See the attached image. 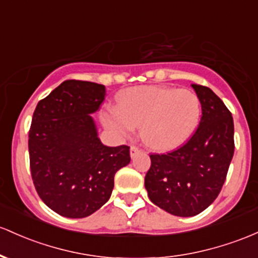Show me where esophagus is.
Returning a JSON list of instances; mask_svg holds the SVG:
<instances>
[{
    "label": "esophagus",
    "mask_w": 258,
    "mask_h": 258,
    "mask_svg": "<svg viewBox=\"0 0 258 258\" xmlns=\"http://www.w3.org/2000/svg\"><path fill=\"white\" fill-rule=\"evenodd\" d=\"M140 152L141 149L136 146H131V148H130V154H131V157H135V155L138 154Z\"/></svg>",
    "instance_id": "esophagus-1"
}]
</instances>
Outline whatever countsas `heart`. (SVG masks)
<instances>
[{
  "instance_id": "1",
  "label": "heart",
  "mask_w": 258,
  "mask_h": 258,
  "mask_svg": "<svg viewBox=\"0 0 258 258\" xmlns=\"http://www.w3.org/2000/svg\"><path fill=\"white\" fill-rule=\"evenodd\" d=\"M201 117V100L194 90L172 87H137L109 105L103 121L117 137H130L141 126V137L154 149H171L191 136Z\"/></svg>"
}]
</instances>
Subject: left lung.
<instances>
[{
  "label": "left lung",
  "mask_w": 258,
  "mask_h": 258,
  "mask_svg": "<svg viewBox=\"0 0 258 258\" xmlns=\"http://www.w3.org/2000/svg\"><path fill=\"white\" fill-rule=\"evenodd\" d=\"M201 100L198 128L183 146L151 154L144 177L149 200L172 216L194 217L219 195L234 155V121L222 99L208 87L192 84Z\"/></svg>",
  "instance_id": "left-lung-1"
}]
</instances>
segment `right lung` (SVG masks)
<instances>
[{"label":"right lung","mask_w":258,"mask_h":258,"mask_svg":"<svg viewBox=\"0 0 258 258\" xmlns=\"http://www.w3.org/2000/svg\"><path fill=\"white\" fill-rule=\"evenodd\" d=\"M105 87L64 81L38 103L29 130L32 179L42 202L57 214L84 218L111 196L116 171L131 160L128 146L100 142L90 116L105 99Z\"/></svg>","instance_id":"right-lung-1"}]
</instances>
